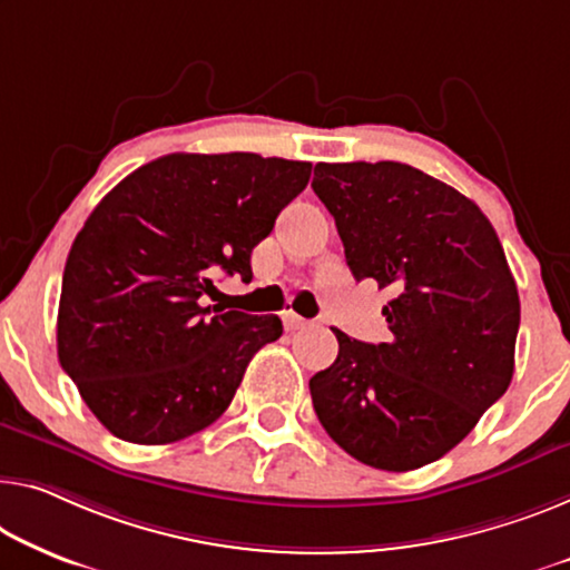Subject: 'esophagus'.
<instances>
[{"label":"esophagus","mask_w":570,"mask_h":570,"mask_svg":"<svg viewBox=\"0 0 570 570\" xmlns=\"http://www.w3.org/2000/svg\"><path fill=\"white\" fill-rule=\"evenodd\" d=\"M307 325H309V320L299 317V314H296V312H286V314H284V327H286V333H294V330H304Z\"/></svg>","instance_id":"esophagus-1"}]
</instances>
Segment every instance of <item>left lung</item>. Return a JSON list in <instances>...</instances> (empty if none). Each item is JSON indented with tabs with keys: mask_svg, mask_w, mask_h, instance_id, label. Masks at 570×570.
I'll return each mask as SVG.
<instances>
[{
	"mask_svg": "<svg viewBox=\"0 0 570 570\" xmlns=\"http://www.w3.org/2000/svg\"><path fill=\"white\" fill-rule=\"evenodd\" d=\"M312 189L335 217L355 282L392 294L389 343L333 330L337 358L314 373V412L355 461L414 471L443 458L507 392L520 294L475 204L396 160L317 164Z\"/></svg>",
	"mask_w": 570,
	"mask_h": 570,
	"instance_id": "obj_1",
	"label": "left lung"
}]
</instances>
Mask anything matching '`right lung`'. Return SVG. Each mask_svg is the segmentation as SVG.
Here are the masks:
<instances>
[{"mask_svg": "<svg viewBox=\"0 0 570 570\" xmlns=\"http://www.w3.org/2000/svg\"><path fill=\"white\" fill-rule=\"evenodd\" d=\"M307 160L171 153L125 176L66 258L58 361L115 438L166 445L230 406L276 314L204 307L217 274L253 278L250 253L309 181Z\"/></svg>", "mask_w": 570, "mask_h": 570, "instance_id": "obj_1", "label": "right lung"}]
</instances>
